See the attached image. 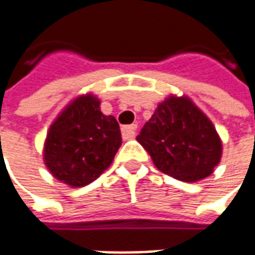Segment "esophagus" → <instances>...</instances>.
I'll return each instance as SVG.
<instances>
[{
    "label": "esophagus",
    "instance_id": "34e87169",
    "mask_svg": "<svg viewBox=\"0 0 255 255\" xmlns=\"http://www.w3.org/2000/svg\"><path fill=\"white\" fill-rule=\"evenodd\" d=\"M123 139H133L136 136V125H129V126H123L122 128Z\"/></svg>",
    "mask_w": 255,
    "mask_h": 255
}]
</instances>
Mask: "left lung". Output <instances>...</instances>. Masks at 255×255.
Listing matches in <instances>:
<instances>
[{
	"label": "left lung",
	"instance_id": "8db88e82",
	"mask_svg": "<svg viewBox=\"0 0 255 255\" xmlns=\"http://www.w3.org/2000/svg\"><path fill=\"white\" fill-rule=\"evenodd\" d=\"M136 139L159 170L187 183L210 176L223 154L216 126L186 95L164 98Z\"/></svg>",
	"mask_w": 255,
	"mask_h": 255
}]
</instances>
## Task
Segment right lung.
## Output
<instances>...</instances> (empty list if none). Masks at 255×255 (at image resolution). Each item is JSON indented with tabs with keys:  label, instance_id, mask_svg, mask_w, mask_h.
Instances as JSON below:
<instances>
[{
	"label": "right lung",
	"instance_id": "add662e5",
	"mask_svg": "<svg viewBox=\"0 0 255 255\" xmlns=\"http://www.w3.org/2000/svg\"><path fill=\"white\" fill-rule=\"evenodd\" d=\"M122 144L119 123L101 112L92 92L74 98L51 123L44 142V163L56 180L84 187L113 162Z\"/></svg>",
	"mask_w": 255,
	"mask_h": 255
}]
</instances>
